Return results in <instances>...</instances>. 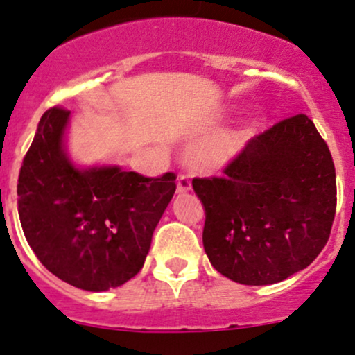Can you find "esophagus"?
I'll list each match as a JSON object with an SVG mask.
<instances>
[{
  "label": "esophagus",
  "mask_w": 355,
  "mask_h": 355,
  "mask_svg": "<svg viewBox=\"0 0 355 355\" xmlns=\"http://www.w3.org/2000/svg\"><path fill=\"white\" fill-rule=\"evenodd\" d=\"M191 189V181H189V178L188 176H184V174H182V176H179V179H178V194H182V193H188V191Z\"/></svg>",
  "instance_id": "1"
}]
</instances>
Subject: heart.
<instances>
[{
    "label": "heart",
    "mask_w": 355,
    "mask_h": 355,
    "mask_svg": "<svg viewBox=\"0 0 355 355\" xmlns=\"http://www.w3.org/2000/svg\"><path fill=\"white\" fill-rule=\"evenodd\" d=\"M245 142H246V134L245 132H238V134L230 135V137H226L225 141H221L220 146H218V149H216L218 157L225 159V161H228V159L234 157L243 149Z\"/></svg>",
    "instance_id": "obj_1"
}]
</instances>
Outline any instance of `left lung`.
<instances>
[{"label":"left lung","instance_id":"obj_1","mask_svg":"<svg viewBox=\"0 0 355 355\" xmlns=\"http://www.w3.org/2000/svg\"><path fill=\"white\" fill-rule=\"evenodd\" d=\"M194 179L211 265L241 285H272L312 263L336 216V167L304 114L257 135L225 169Z\"/></svg>","mask_w":355,"mask_h":355}]
</instances>
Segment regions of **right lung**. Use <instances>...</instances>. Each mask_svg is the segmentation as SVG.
Masks as SVG:
<instances>
[{
  "instance_id": "obj_1",
  "label": "right lung",
  "mask_w": 355,
  "mask_h": 355,
  "mask_svg": "<svg viewBox=\"0 0 355 355\" xmlns=\"http://www.w3.org/2000/svg\"><path fill=\"white\" fill-rule=\"evenodd\" d=\"M69 124L70 112L58 107L40 119L18 178L19 221L49 272L77 288L105 292L144 266L176 176L77 166L67 153Z\"/></svg>"
}]
</instances>
